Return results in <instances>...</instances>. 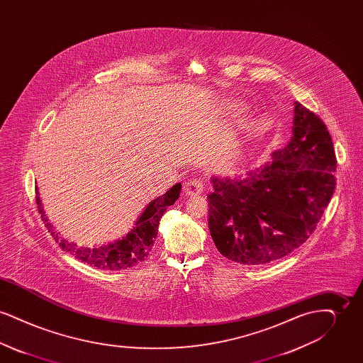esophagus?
Segmentation results:
<instances>
[{
    "label": "esophagus",
    "instance_id": "34e87169",
    "mask_svg": "<svg viewBox=\"0 0 363 363\" xmlns=\"http://www.w3.org/2000/svg\"><path fill=\"white\" fill-rule=\"evenodd\" d=\"M203 189H204V182L201 178H190L184 185V190L188 196L200 194Z\"/></svg>",
    "mask_w": 363,
    "mask_h": 363
}]
</instances>
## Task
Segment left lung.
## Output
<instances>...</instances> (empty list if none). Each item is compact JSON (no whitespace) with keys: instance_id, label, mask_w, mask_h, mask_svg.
Segmentation results:
<instances>
[{"instance_id":"1","label":"left lung","mask_w":363,"mask_h":363,"mask_svg":"<svg viewBox=\"0 0 363 363\" xmlns=\"http://www.w3.org/2000/svg\"><path fill=\"white\" fill-rule=\"evenodd\" d=\"M293 135L262 169L213 178L208 225L216 249L242 265H265L298 249L315 230L336 186V155L324 121L298 102Z\"/></svg>"}]
</instances>
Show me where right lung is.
Returning a JSON list of instances; mask_svg holds the SVG:
<instances>
[{
    "label": "right lung",
    "instance_id": "1",
    "mask_svg": "<svg viewBox=\"0 0 363 363\" xmlns=\"http://www.w3.org/2000/svg\"><path fill=\"white\" fill-rule=\"evenodd\" d=\"M38 188H35V190ZM181 193V184L174 185L173 188L167 190L164 194H162L159 199L150 203V206L145 208V211L141 213L136 222V227L130 230L122 240L104 245L101 247H76V245L67 242L58 237V234L54 231L52 225L45 218L43 209L40 208V200L36 196V206L40 213L42 220L45 222L46 228L52 234V238L57 243L65 250L74 256L76 259L89 264L95 268L106 269V271H121L126 268L136 267L140 262L148 257L150 252L154 247L156 235H157V225L160 222V218L166 212V208L173 206L178 200ZM38 194V191H36Z\"/></svg>",
    "mask_w": 363,
    "mask_h": 363
}]
</instances>
